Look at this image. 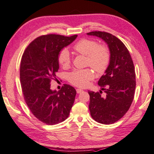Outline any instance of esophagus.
I'll use <instances>...</instances> for the list:
<instances>
[{"mask_svg": "<svg viewBox=\"0 0 154 154\" xmlns=\"http://www.w3.org/2000/svg\"><path fill=\"white\" fill-rule=\"evenodd\" d=\"M83 91V90H82V89H80V88H77L76 89V93H81Z\"/></svg>", "mask_w": 154, "mask_h": 154, "instance_id": "esophagus-1", "label": "esophagus"}]
</instances>
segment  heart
I'll return each instance as SVG.
<instances>
[{
  "instance_id": "b5f03b06",
  "label": "heart",
  "mask_w": 154,
  "mask_h": 154,
  "mask_svg": "<svg viewBox=\"0 0 154 154\" xmlns=\"http://www.w3.org/2000/svg\"><path fill=\"white\" fill-rule=\"evenodd\" d=\"M75 52L87 57V65L101 74L107 69L110 63V51L106 45H99L94 40L82 39L73 47ZM58 62L62 67H67L71 63L67 50L62 49L58 54ZM94 78V73L89 68L75 69L67 74V79L72 85L79 87H86Z\"/></svg>"
}]
</instances>
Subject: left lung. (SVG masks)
Here are the masks:
<instances>
[{"instance_id": "1", "label": "left lung", "mask_w": 154, "mask_h": 154, "mask_svg": "<svg viewBox=\"0 0 154 154\" xmlns=\"http://www.w3.org/2000/svg\"><path fill=\"white\" fill-rule=\"evenodd\" d=\"M88 35L98 36L106 42L109 48L110 63L106 74L98 85L106 93L88 91L91 116L96 122L111 125L119 120L130 108L136 87V75L133 59L125 44L112 34L95 31Z\"/></svg>"}]
</instances>
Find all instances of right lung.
<instances>
[{"label": "right lung", "mask_w": 154, "mask_h": 154, "mask_svg": "<svg viewBox=\"0 0 154 154\" xmlns=\"http://www.w3.org/2000/svg\"><path fill=\"white\" fill-rule=\"evenodd\" d=\"M77 35H42L29 43L22 55L20 79L26 103L35 117L48 125L63 122L69 116L76 91L65 84L59 91L51 89L59 68L58 54Z\"/></svg>", "instance_id": "1"}]
</instances>
